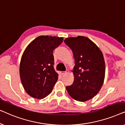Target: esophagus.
Wrapping results in <instances>:
<instances>
[{
	"mask_svg": "<svg viewBox=\"0 0 125 125\" xmlns=\"http://www.w3.org/2000/svg\"><path fill=\"white\" fill-rule=\"evenodd\" d=\"M68 70H66V71H64V72H60V73H61V74H62V75H63V74H66V73H68Z\"/></svg>",
	"mask_w": 125,
	"mask_h": 125,
	"instance_id": "1",
	"label": "esophagus"
}]
</instances>
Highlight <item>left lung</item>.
I'll list each match as a JSON object with an SVG mask.
<instances>
[{"mask_svg":"<svg viewBox=\"0 0 125 125\" xmlns=\"http://www.w3.org/2000/svg\"><path fill=\"white\" fill-rule=\"evenodd\" d=\"M64 42L72 51L75 60L72 85L66 87L70 96L84 102L94 97L103 85L105 64L99 48L88 37H69Z\"/></svg>","mask_w":125,"mask_h":125,"instance_id":"obj_1","label":"left lung"}]
</instances>
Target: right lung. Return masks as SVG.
Segmentation results:
<instances>
[{
  "label": "right lung",
  "instance_id": "1",
  "mask_svg": "<svg viewBox=\"0 0 125 125\" xmlns=\"http://www.w3.org/2000/svg\"><path fill=\"white\" fill-rule=\"evenodd\" d=\"M63 40L62 37L40 36L25 49L20 61V76L30 96L42 99L52 92L59 76L53 68V51Z\"/></svg>",
  "mask_w": 125,
  "mask_h": 125
}]
</instances>
